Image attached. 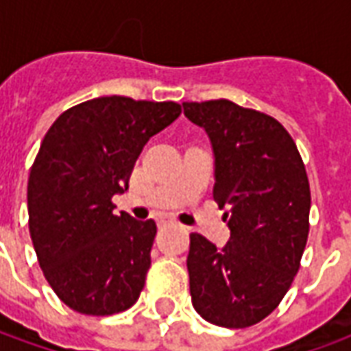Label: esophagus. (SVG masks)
Listing matches in <instances>:
<instances>
[{"label": "esophagus", "instance_id": "1", "mask_svg": "<svg viewBox=\"0 0 351 351\" xmlns=\"http://www.w3.org/2000/svg\"><path fill=\"white\" fill-rule=\"evenodd\" d=\"M173 218L169 216V214H160L158 216V226H169V223H173Z\"/></svg>", "mask_w": 351, "mask_h": 351}]
</instances>
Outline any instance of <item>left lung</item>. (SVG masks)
Here are the masks:
<instances>
[{"label": "left lung", "instance_id": "obj_1", "mask_svg": "<svg viewBox=\"0 0 351 351\" xmlns=\"http://www.w3.org/2000/svg\"><path fill=\"white\" fill-rule=\"evenodd\" d=\"M184 114L210 138L213 197L228 208L231 237L218 248L190 235L193 308L220 327L258 324L284 299L308 239L310 186L284 125L233 101L182 103Z\"/></svg>", "mask_w": 351, "mask_h": 351}]
</instances>
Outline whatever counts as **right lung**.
<instances>
[{
    "mask_svg": "<svg viewBox=\"0 0 351 351\" xmlns=\"http://www.w3.org/2000/svg\"><path fill=\"white\" fill-rule=\"evenodd\" d=\"M182 112L173 101L97 97L67 108L43 138L27 180L29 235L54 293L80 314L137 302L156 221L116 216L143 146Z\"/></svg>",
    "mask_w": 351,
    "mask_h": 351,
    "instance_id": "obj_1",
    "label": "right lung"
}]
</instances>
